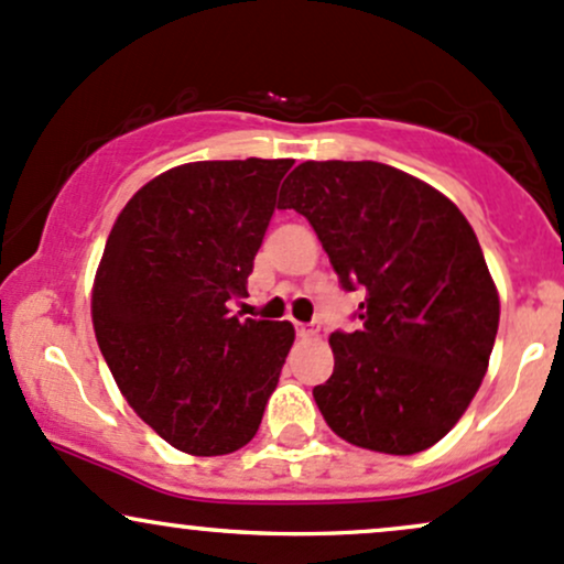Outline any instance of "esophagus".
<instances>
[{
  "label": "esophagus",
  "mask_w": 564,
  "mask_h": 564,
  "mask_svg": "<svg viewBox=\"0 0 564 564\" xmlns=\"http://www.w3.org/2000/svg\"><path fill=\"white\" fill-rule=\"evenodd\" d=\"M296 334H300L302 339L318 337V324H296Z\"/></svg>",
  "instance_id": "1"
}]
</instances>
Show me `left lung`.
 Returning <instances> with one entry per match:
<instances>
[{"label":"left lung","instance_id":"obj_1","mask_svg":"<svg viewBox=\"0 0 564 564\" xmlns=\"http://www.w3.org/2000/svg\"><path fill=\"white\" fill-rule=\"evenodd\" d=\"M281 208L305 216L345 292H364L356 332L329 337L334 372L313 399L356 447L414 455L453 431L479 391L500 302L479 240L442 192L372 160L296 165Z\"/></svg>","mask_w":564,"mask_h":564}]
</instances>
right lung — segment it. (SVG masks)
<instances>
[{"label": "right lung", "mask_w": 564, "mask_h": 564, "mask_svg": "<svg viewBox=\"0 0 564 564\" xmlns=\"http://www.w3.org/2000/svg\"><path fill=\"white\" fill-rule=\"evenodd\" d=\"M294 160H203L144 184L111 227L93 326L117 388L182 453L246 447L294 343L289 321L232 315Z\"/></svg>", "instance_id": "add662e5"}]
</instances>
